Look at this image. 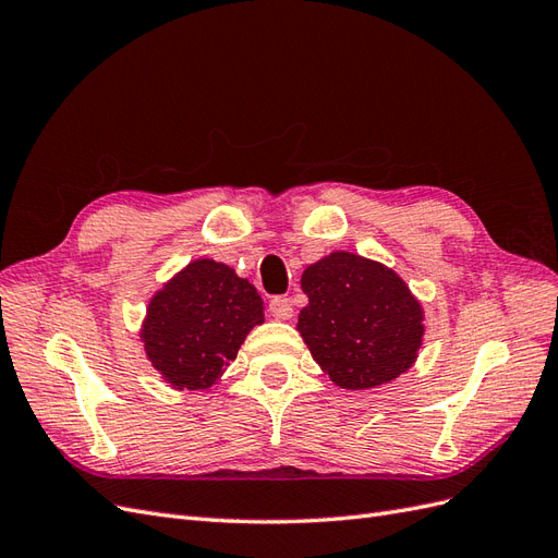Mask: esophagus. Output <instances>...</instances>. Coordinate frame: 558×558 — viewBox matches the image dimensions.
I'll list each match as a JSON object with an SVG mask.
<instances>
[{
	"instance_id": "esophagus-1",
	"label": "esophagus",
	"mask_w": 558,
	"mask_h": 558,
	"mask_svg": "<svg viewBox=\"0 0 558 558\" xmlns=\"http://www.w3.org/2000/svg\"><path fill=\"white\" fill-rule=\"evenodd\" d=\"M267 310H269V314H272L275 318H279V320H286V318H291V316H293V302H291V298H286V295H277V298L269 300Z\"/></svg>"
}]
</instances>
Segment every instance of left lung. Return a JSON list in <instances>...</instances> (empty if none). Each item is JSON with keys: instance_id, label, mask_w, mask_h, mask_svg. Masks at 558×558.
Listing matches in <instances>:
<instances>
[{"instance_id": "8db88e82", "label": "left lung", "mask_w": 558, "mask_h": 558, "mask_svg": "<svg viewBox=\"0 0 558 558\" xmlns=\"http://www.w3.org/2000/svg\"><path fill=\"white\" fill-rule=\"evenodd\" d=\"M310 305L298 330L320 369L349 391L393 381L414 365L424 310L393 269L335 251L302 272Z\"/></svg>"}]
</instances>
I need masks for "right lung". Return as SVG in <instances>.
I'll use <instances>...</instances> for the list:
<instances>
[{"instance_id": "right-lung-1", "label": "right lung", "mask_w": 558, "mask_h": 558, "mask_svg": "<svg viewBox=\"0 0 558 558\" xmlns=\"http://www.w3.org/2000/svg\"><path fill=\"white\" fill-rule=\"evenodd\" d=\"M263 320V300L246 279L223 263L199 258L150 298L142 342L167 384L197 391L221 379Z\"/></svg>"}]
</instances>
